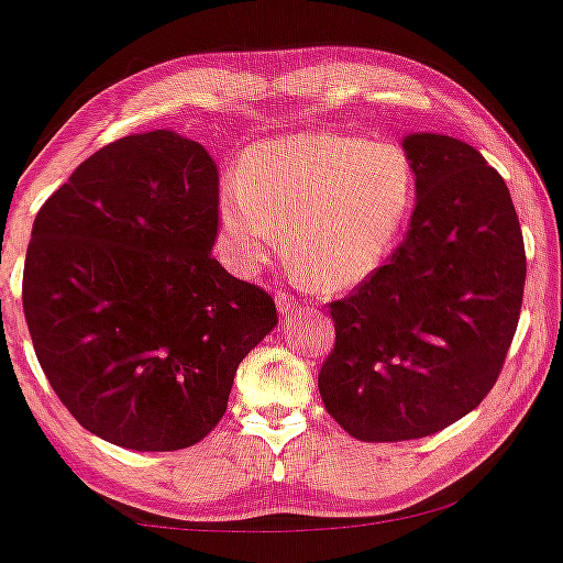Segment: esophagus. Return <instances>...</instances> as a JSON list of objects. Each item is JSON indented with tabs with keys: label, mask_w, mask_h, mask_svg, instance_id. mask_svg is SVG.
Wrapping results in <instances>:
<instances>
[{
	"label": "esophagus",
	"mask_w": 563,
	"mask_h": 563,
	"mask_svg": "<svg viewBox=\"0 0 563 563\" xmlns=\"http://www.w3.org/2000/svg\"><path fill=\"white\" fill-rule=\"evenodd\" d=\"M275 303H277V311H280L283 317H288V314H294V311H301V307H299V301H294L290 299L288 294H277V299H275Z\"/></svg>",
	"instance_id": "obj_1"
}]
</instances>
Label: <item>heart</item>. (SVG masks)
I'll return each mask as SVG.
<instances>
[{
  "instance_id": "b5f03b06",
  "label": "heart",
  "mask_w": 563,
  "mask_h": 563,
  "mask_svg": "<svg viewBox=\"0 0 563 563\" xmlns=\"http://www.w3.org/2000/svg\"><path fill=\"white\" fill-rule=\"evenodd\" d=\"M415 196L401 146L324 131L283 135L249 148L241 173L220 180L217 243L241 273L286 249L303 280L349 290L388 262Z\"/></svg>"
}]
</instances>
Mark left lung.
Listing matches in <instances>:
<instances>
[{
    "label": "left lung",
    "instance_id": "1",
    "mask_svg": "<svg viewBox=\"0 0 563 563\" xmlns=\"http://www.w3.org/2000/svg\"><path fill=\"white\" fill-rule=\"evenodd\" d=\"M417 173L406 239L349 299L330 303L335 349L320 369L349 435H432L477 409L504 367L525 294L511 194L483 154L440 133L401 141Z\"/></svg>",
    "mask_w": 563,
    "mask_h": 563
}]
</instances>
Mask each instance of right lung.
<instances>
[{
    "mask_svg": "<svg viewBox=\"0 0 563 563\" xmlns=\"http://www.w3.org/2000/svg\"><path fill=\"white\" fill-rule=\"evenodd\" d=\"M217 167L186 135L93 152L33 220L23 311L46 380L93 435L178 451L220 422L273 296L212 256Z\"/></svg>",
    "mask_w": 563,
    "mask_h": 563,
    "instance_id": "obj_1",
    "label": "right lung"
}]
</instances>
